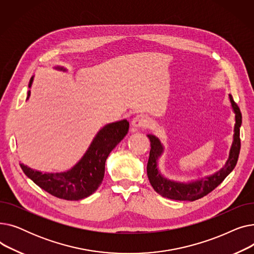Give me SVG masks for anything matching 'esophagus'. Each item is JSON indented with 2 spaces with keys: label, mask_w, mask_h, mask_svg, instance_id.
Masks as SVG:
<instances>
[{
  "label": "esophagus",
  "mask_w": 254,
  "mask_h": 254,
  "mask_svg": "<svg viewBox=\"0 0 254 254\" xmlns=\"http://www.w3.org/2000/svg\"><path fill=\"white\" fill-rule=\"evenodd\" d=\"M149 118L145 114H138L131 120V126L135 128H145L149 126Z\"/></svg>",
  "instance_id": "1"
}]
</instances>
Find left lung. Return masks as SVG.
Segmentation results:
<instances>
[{
  "instance_id": "8db88e82",
  "label": "left lung",
  "mask_w": 254,
  "mask_h": 254,
  "mask_svg": "<svg viewBox=\"0 0 254 254\" xmlns=\"http://www.w3.org/2000/svg\"><path fill=\"white\" fill-rule=\"evenodd\" d=\"M230 100L233 106V109L236 113V125H235V135L234 142L230 151V156L223 169H221L216 174L207 177L204 180H198L191 183H177L170 181L164 178L156 168V161L158 156H161L163 152V146L157 138L152 135H148L150 140V153L147 163V175L150 184L154 190L171 199H177V201H195L201 198L212 190H214L217 186L225 179L230 173L234 170L237 165L240 148H241V140H240V127L242 124V114L240 111L239 106L234 101L232 95H230Z\"/></svg>"
}]
</instances>
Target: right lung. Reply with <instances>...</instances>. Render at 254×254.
Masks as SVG:
<instances>
[{"mask_svg": "<svg viewBox=\"0 0 254 254\" xmlns=\"http://www.w3.org/2000/svg\"><path fill=\"white\" fill-rule=\"evenodd\" d=\"M64 70L63 68H57ZM33 77L30 80L31 86ZM30 97V90L28 98ZM128 131V122L122 120L107 125L93 139L90 147L80 162L68 172L56 174H42L20 164L24 174L38 186L53 196L78 201L95 192L101 185L105 174V162L115 146Z\"/></svg>", "mask_w": 254, "mask_h": 254, "instance_id": "right-lung-1", "label": "right lung"}]
</instances>
